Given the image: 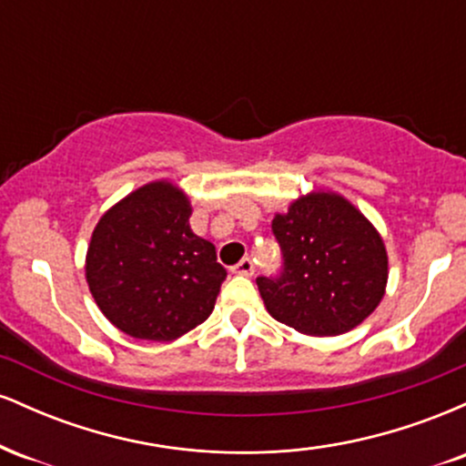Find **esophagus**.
I'll return each mask as SVG.
<instances>
[{"mask_svg":"<svg viewBox=\"0 0 466 466\" xmlns=\"http://www.w3.org/2000/svg\"><path fill=\"white\" fill-rule=\"evenodd\" d=\"M232 271H234V274H238V276H251V274H254V263H251L249 258H243L240 263L232 267Z\"/></svg>","mask_w":466,"mask_h":466,"instance_id":"1","label":"esophagus"}]
</instances>
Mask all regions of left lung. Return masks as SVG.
<instances>
[{
    "label": "left lung",
    "mask_w": 466,
    "mask_h": 466,
    "mask_svg": "<svg viewBox=\"0 0 466 466\" xmlns=\"http://www.w3.org/2000/svg\"><path fill=\"white\" fill-rule=\"evenodd\" d=\"M271 232L282 269L258 276L267 311L304 335L330 337L355 329L381 302L388 254L372 223L335 192H313L276 215Z\"/></svg>",
    "instance_id": "1"
}]
</instances>
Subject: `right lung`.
Masks as SVG:
<instances>
[{"label":"right lung","instance_id":"add662e5","mask_svg":"<svg viewBox=\"0 0 466 466\" xmlns=\"http://www.w3.org/2000/svg\"><path fill=\"white\" fill-rule=\"evenodd\" d=\"M190 201L170 181L142 186L92 234L87 285L111 324L136 339H177L215 309L226 267L190 229Z\"/></svg>","mask_w":466,"mask_h":466}]
</instances>
